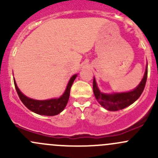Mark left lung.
Instances as JSON below:
<instances>
[{
	"instance_id": "1",
	"label": "left lung",
	"mask_w": 158,
	"mask_h": 158,
	"mask_svg": "<svg viewBox=\"0 0 158 158\" xmlns=\"http://www.w3.org/2000/svg\"><path fill=\"white\" fill-rule=\"evenodd\" d=\"M148 78V66L145 70V73L141 80V83L138 85L136 89L133 91L123 93L114 94H104L102 93L97 87L95 78L93 79V92L95 98L100 105L105 109L109 111H118L123 109L125 108L135 102L144 91L145 87L146 82Z\"/></svg>"
}]
</instances>
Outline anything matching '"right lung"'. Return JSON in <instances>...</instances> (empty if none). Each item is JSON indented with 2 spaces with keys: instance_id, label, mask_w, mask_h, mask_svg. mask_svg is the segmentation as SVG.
Returning a JSON list of instances; mask_svg holds the SVG:
<instances>
[{
  "instance_id": "obj_1",
  "label": "right lung",
  "mask_w": 158,
  "mask_h": 158,
  "mask_svg": "<svg viewBox=\"0 0 158 158\" xmlns=\"http://www.w3.org/2000/svg\"><path fill=\"white\" fill-rule=\"evenodd\" d=\"M76 78V75H74L71 77L69 83H68L67 87H66V91L63 93L60 98H54V99L44 100V101H40V100H34L32 98H27L25 96L20 90L18 87L17 86L15 80L14 81V85H15L16 91H17L18 96L20 99L21 100L22 102L23 103L25 106L30 109V111L39 114H43V115L52 116L58 114L59 113L61 112L66 107V104L68 102V100L69 98L70 89H71L72 85L74 82L75 79Z\"/></svg>"
}]
</instances>
